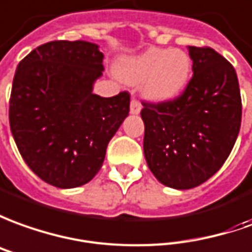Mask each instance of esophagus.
Returning <instances> with one entry per match:
<instances>
[{"mask_svg": "<svg viewBox=\"0 0 252 252\" xmlns=\"http://www.w3.org/2000/svg\"><path fill=\"white\" fill-rule=\"evenodd\" d=\"M140 111H141V104H140V101L131 100V101H130V114H131V115H138Z\"/></svg>", "mask_w": 252, "mask_h": 252, "instance_id": "1", "label": "esophagus"}]
</instances>
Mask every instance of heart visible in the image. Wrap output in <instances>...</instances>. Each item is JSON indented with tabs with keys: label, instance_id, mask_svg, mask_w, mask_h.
I'll use <instances>...</instances> for the list:
<instances>
[{
	"label": "heart",
	"instance_id": "obj_1",
	"mask_svg": "<svg viewBox=\"0 0 252 252\" xmlns=\"http://www.w3.org/2000/svg\"><path fill=\"white\" fill-rule=\"evenodd\" d=\"M125 82H143L144 97L152 103H167L185 90L192 62L182 50L151 48L136 56L125 57L118 67Z\"/></svg>",
	"mask_w": 252,
	"mask_h": 252
}]
</instances>
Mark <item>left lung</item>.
<instances>
[{
	"label": "left lung",
	"mask_w": 252,
	"mask_h": 252,
	"mask_svg": "<svg viewBox=\"0 0 252 252\" xmlns=\"http://www.w3.org/2000/svg\"><path fill=\"white\" fill-rule=\"evenodd\" d=\"M193 76L181 96L145 104L144 155L163 185L190 189L207 181L228 159L242 122L235 68L211 48L188 46Z\"/></svg>",
	"instance_id": "left-lung-1"
}]
</instances>
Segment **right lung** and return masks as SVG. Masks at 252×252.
Segmentation results:
<instances>
[{
	"instance_id": "right-lung-1",
	"label": "right lung",
	"mask_w": 252,
	"mask_h": 252,
	"mask_svg": "<svg viewBox=\"0 0 252 252\" xmlns=\"http://www.w3.org/2000/svg\"><path fill=\"white\" fill-rule=\"evenodd\" d=\"M98 48L88 41L43 43L15 72L12 136L27 166L57 188H76L96 176L109 140L129 115V93H93L104 71Z\"/></svg>"
}]
</instances>
